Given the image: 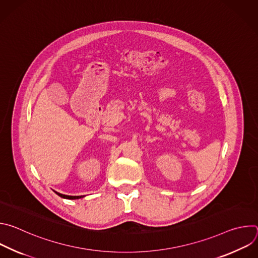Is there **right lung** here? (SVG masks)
Segmentation results:
<instances>
[{
    "label": "right lung",
    "instance_id": "add662e5",
    "mask_svg": "<svg viewBox=\"0 0 258 258\" xmlns=\"http://www.w3.org/2000/svg\"><path fill=\"white\" fill-rule=\"evenodd\" d=\"M58 196H60L61 198H64V199H71V200H73V199H80V198H83L84 196H68V195H63V194H60V193H58V192H55Z\"/></svg>",
    "mask_w": 258,
    "mask_h": 258
}]
</instances>
